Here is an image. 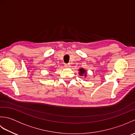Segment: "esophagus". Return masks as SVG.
<instances>
[{"mask_svg": "<svg viewBox=\"0 0 135 135\" xmlns=\"http://www.w3.org/2000/svg\"><path fill=\"white\" fill-rule=\"evenodd\" d=\"M65 67L66 68H70V67H71V65H70V64H65Z\"/></svg>", "mask_w": 135, "mask_h": 135, "instance_id": "obj_1", "label": "esophagus"}]
</instances>
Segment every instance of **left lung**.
<instances>
[{
	"label": "left lung",
	"mask_w": 135,
	"mask_h": 135,
	"mask_svg": "<svg viewBox=\"0 0 135 135\" xmlns=\"http://www.w3.org/2000/svg\"><path fill=\"white\" fill-rule=\"evenodd\" d=\"M79 75L81 76H84L85 78H86L87 74H86V71L84 68H81L79 69Z\"/></svg>",
	"instance_id": "8db88e82"
}]
</instances>
